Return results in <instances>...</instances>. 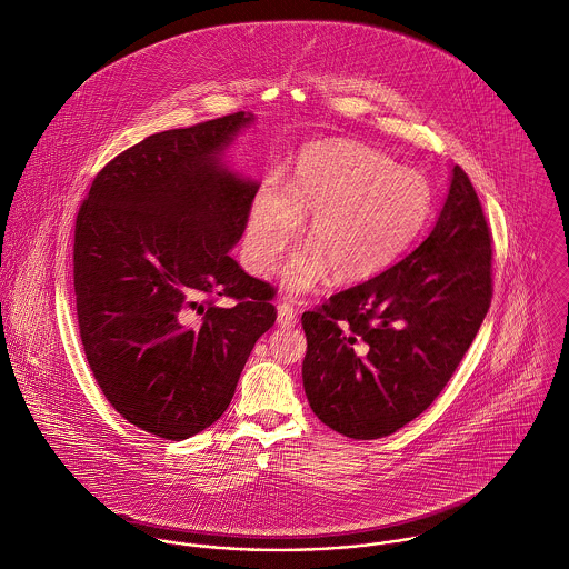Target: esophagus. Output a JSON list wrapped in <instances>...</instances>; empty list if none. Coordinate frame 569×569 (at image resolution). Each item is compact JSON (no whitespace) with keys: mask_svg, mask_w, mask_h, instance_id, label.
<instances>
[{"mask_svg":"<svg viewBox=\"0 0 569 569\" xmlns=\"http://www.w3.org/2000/svg\"><path fill=\"white\" fill-rule=\"evenodd\" d=\"M277 323L281 328H292L297 323V310L290 303H279L277 306Z\"/></svg>","mask_w":569,"mask_h":569,"instance_id":"esophagus-1","label":"esophagus"}]
</instances>
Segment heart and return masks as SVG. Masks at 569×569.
Here are the masks:
<instances>
[{"label": "heart", "instance_id": "heart-1", "mask_svg": "<svg viewBox=\"0 0 569 569\" xmlns=\"http://www.w3.org/2000/svg\"><path fill=\"white\" fill-rule=\"evenodd\" d=\"M428 181L366 146L315 143L299 154L281 194L263 188L246 223V259L254 274H268L306 226L308 250L283 268L288 292L315 288L328 270L335 281L355 283L388 268L419 234L430 212Z\"/></svg>", "mask_w": 569, "mask_h": 569}]
</instances>
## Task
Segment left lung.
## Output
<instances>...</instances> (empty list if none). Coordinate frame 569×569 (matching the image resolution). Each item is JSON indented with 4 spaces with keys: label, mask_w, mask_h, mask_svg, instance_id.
<instances>
[{
    "label": "left lung",
    "mask_w": 569,
    "mask_h": 569,
    "mask_svg": "<svg viewBox=\"0 0 569 569\" xmlns=\"http://www.w3.org/2000/svg\"><path fill=\"white\" fill-rule=\"evenodd\" d=\"M492 301V232L461 166L428 239L386 272L303 312L312 412L350 439H381L432 406Z\"/></svg>",
    "instance_id": "8db88e82"
}]
</instances>
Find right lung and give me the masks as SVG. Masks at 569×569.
<instances>
[{
    "label": "right lung",
    "instance_id": "add662e5",
    "mask_svg": "<svg viewBox=\"0 0 569 569\" xmlns=\"http://www.w3.org/2000/svg\"><path fill=\"white\" fill-rule=\"evenodd\" d=\"M232 112L146 137L108 161L77 212L72 277L88 366L132 426L183 441L230 406L274 288L241 270L259 186L221 166ZM226 296L228 307L216 301Z\"/></svg>",
    "mask_w": 569,
    "mask_h": 569
}]
</instances>
